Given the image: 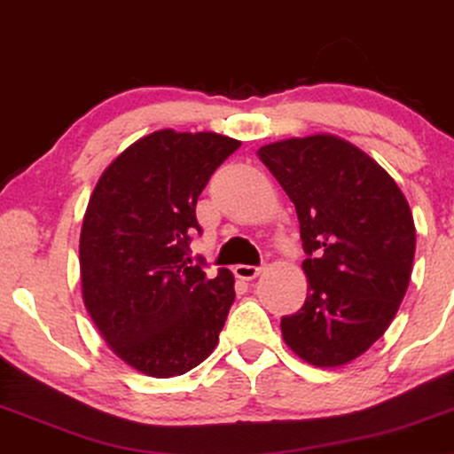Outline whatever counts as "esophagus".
<instances>
[{"instance_id":"1","label":"esophagus","mask_w":454,"mask_h":454,"mask_svg":"<svg viewBox=\"0 0 454 454\" xmlns=\"http://www.w3.org/2000/svg\"><path fill=\"white\" fill-rule=\"evenodd\" d=\"M263 268H257V265H237L234 268V276L240 278V280H255V278L262 274Z\"/></svg>"}]
</instances>
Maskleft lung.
<instances>
[{
	"instance_id": "8db88e82",
	"label": "left lung",
	"mask_w": 454,
	"mask_h": 454,
	"mask_svg": "<svg viewBox=\"0 0 454 454\" xmlns=\"http://www.w3.org/2000/svg\"><path fill=\"white\" fill-rule=\"evenodd\" d=\"M257 155L294 203L307 253V299L282 317L284 342L316 367L347 365L388 330L407 293V199L376 160L328 132L268 143Z\"/></svg>"
}]
</instances>
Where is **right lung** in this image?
I'll return each instance as SVG.
<instances>
[{
	"mask_svg": "<svg viewBox=\"0 0 454 454\" xmlns=\"http://www.w3.org/2000/svg\"><path fill=\"white\" fill-rule=\"evenodd\" d=\"M240 147L217 132L155 130L129 145L90 192L81 228V288L95 328L124 364L174 378L205 361L234 303V276L189 255L195 205Z\"/></svg>",
	"mask_w": 454,
	"mask_h": 454,
	"instance_id": "add662e5",
	"label": "right lung"
}]
</instances>
